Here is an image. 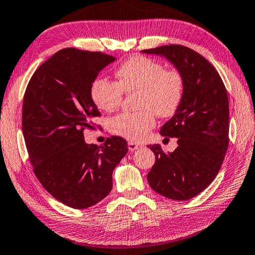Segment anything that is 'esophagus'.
<instances>
[{"mask_svg": "<svg viewBox=\"0 0 255 255\" xmlns=\"http://www.w3.org/2000/svg\"><path fill=\"white\" fill-rule=\"evenodd\" d=\"M128 150H130L131 152H133V151H136V150H139V149H141L142 148V144H139V143H135V142H128Z\"/></svg>", "mask_w": 255, "mask_h": 255, "instance_id": "34e87169", "label": "esophagus"}]
</instances>
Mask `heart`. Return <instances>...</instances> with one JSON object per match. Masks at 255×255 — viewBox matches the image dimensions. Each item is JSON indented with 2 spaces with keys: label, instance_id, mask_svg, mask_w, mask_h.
Wrapping results in <instances>:
<instances>
[{
  "label": "heart",
  "instance_id": "1",
  "mask_svg": "<svg viewBox=\"0 0 255 255\" xmlns=\"http://www.w3.org/2000/svg\"><path fill=\"white\" fill-rule=\"evenodd\" d=\"M116 82L97 78L91 82L90 97L104 112L118 110L124 94L136 93L139 112L122 113L110 121L113 133L131 142H140L156 125V114L170 118L181 107L185 81L178 70L166 69L159 61L145 56L128 58L115 71Z\"/></svg>",
  "mask_w": 255,
  "mask_h": 255
}]
</instances>
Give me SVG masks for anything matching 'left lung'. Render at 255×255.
<instances>
[{
  "mask_svg": "<svg viewBox=\"0 0 255 255\" xmlns=\"http://www.w3.org/2000/svg\"><path fill=\"white\" fill-rule=\"evenodd\" d=\"M142 53L164 56L183 74L181 107L160 128L165 140L177 137V148L156 156L147 175L149 185L165 198L183 201L207 189L218 174L228 148V96L219 73L202 55L182 45H165Z\"/></svg>",
  "mask_w": 255,
  "mask_h": 255,
  "instance_id": "8db88e82",
  "label": "left lung"
}]
</instances>
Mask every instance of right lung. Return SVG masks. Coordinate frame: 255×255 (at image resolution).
Returning <instances> with one entry per match:
<instances>
[{
    "label": "right lung",
    "instance_id": "right-lung-1",
    "mask_svg": "<svg viewBox=\"0 0 255 255\" xmlns=\"http://www.w3.org/2000/svg\"><path fill=\"white\" fill-rule=\"evenodd\" d=\"M115 60L100 52L61 49L36 70L24 93L22 132L33 173L48 193L74 209L107 197L113 170L128 150L121 136L107 137L100 147L83 136L100 116L91 82Z\"/></svg>",
    "mask_w": 255,
    "mask_h": 255
}]
</instances>
